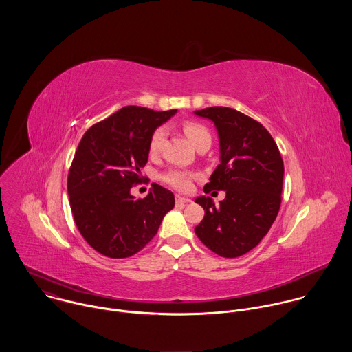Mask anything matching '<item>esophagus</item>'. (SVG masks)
Segmentation results:
<instances>
[{"label": "esophagus", "mask_w": 352, "mask_h": 352, "mask_svg": "<svg viewBox=\"0 0 352 352\" xmlns=\"http://www.w3.org/2000/svg\"><path fill=\"white\" fill-rule=\"evenodd\" d=\"M175 202H177L178 205H186V204H190L192 200H190L189 197H184V196L177 195V196H175Z\"/></svg>", "instance_id": "obj_1"}]
</instances>
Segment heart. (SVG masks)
<instances>
[{"mask_svg": "<svg viewBox=\"0 0 352 352\" xmlns=\"http://www.w3.org/2000/svg\"><path fill=\"white\" fill-rule=\"evenodd\" d=\"M184 131L185 133L188 135V138L190 139V142L196 146L200 140H204L206 138H210L208 129L200 125V124H196V122H186L184 125ZM166 136H167V129L164 126H160L157 128L152 138H150V142H148V152L150 155H157L163 144H164V140H166ZM193 174L189 173V171H182V170H171L168 171L163 179L171 185L173 188L178 189V190H188L192 185V179H193Z\"/></svg>", "mask_w": 352, "mask_h": 352, "instance_id": "1", "label": "heart"}]
</instances>
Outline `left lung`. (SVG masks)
Segmentation results:
<instances>
[{"label": "left lung", "instance_id": "left-lung-1", "mask_svg": "<svg viewBox=\"0 0 352 352\" xmlns=\"http://www.w3.org/2000/svg\"><path fill=\"white\" fill-rule=\"evenodd\" d=\"M193 114L210 120L219 136L220 164L204 190L226 192L219 206L209 196L195 199L205 210L195 234L214 254L238 258L263 239L278 214L283 159L267 129L245 114L228 107Z\"/></svg>", "mask_w": 352, "mask_h": 352}]
</instances>
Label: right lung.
Masks as SVG:
<instances>
[{"instance_id": "obj_1", "label": "right lung", "mask_w": 352, "mask_h": 352, "mask_svg": "<svg viewBox=\"0 0 352 352\" xmlns=\"http://www.w3.org/2000/svg\"><path fill=\"white\" fill-rule=\"evenodd\" d=\"M175 114L128 106L80 139L68 175L69 204L79 232L98 254L135 255L174 208V193L157 184L143 199L131 195V188L140 182L150 138Z\"/></svg>"}]
</instances>
